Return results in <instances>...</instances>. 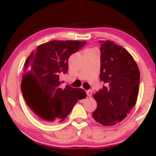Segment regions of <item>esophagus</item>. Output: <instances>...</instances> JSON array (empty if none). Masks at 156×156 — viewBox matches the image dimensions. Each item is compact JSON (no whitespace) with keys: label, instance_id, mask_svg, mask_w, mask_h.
<instances>
[{"label":"esophagus","instance_id":"1","mask_svg":"<svg viewBox=\"0 0 156 156\" xmlns=\"http://www.w3.org/2000/svg\"><path fill=\"white\" fill-rule=\"evenodd\" d=\"M87 96H88V97H91V96H92V90H88V91H87Z\"/></svg>","mask_w":156,"mask_h":156}]
</instances>
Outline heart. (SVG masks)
<instances>
[{
    "label": "heart",
    "instance_id": "obj_1",
    "mask_svg": "<svg viewBox=\"0 0 156 156\" xmlns=\"http://www.w3.org/2000/svg\"><path fill=\"white\" fill-rule=\"evenodd\" d=\"M87 51H89V50H87Z\"/></svg>",
    "mask_w": 156,
    "mask_h": 156
}]
</instances>
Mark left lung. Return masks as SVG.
Masks as SVG:
<instances>
[{
	"label": "left lung",
	"instance_id": "8db88e82",
	"mask_svg": "<svg viewBox=\"0 0 156 156\" xmlns=\"http://www.w3.org/2000/svg\"><path fill=\"white\" fill-rule=\"evenodd\" d=\"M101 80L105 83L94 95L98 106L92 117L103 125L112 126L127 117L139 94L140 73L133 56L110 40L99 41Z\"/></svg>",
	"mask_w": 156,
	"mask_h": 156
}]
</instances>
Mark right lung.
<instances>
[{
    "label": "right lung",
    "instance_id": "obj_1",
    "mask_svg": "<svg viewBox=\"0 0 156 156\" xmlns=\"http://www.w3.org/2000/svg\"><path fill=\"white\" fill-rule=\"evenodd\" d=\"M86 44L85 41H57L42 44L24 64L21 91L30 110L46 122H62L85 91L67 85L60 78L68 70V59Z\"/></svg>",
    "mask_w": 156,
    "mask_h": 156
}]
</instances>
